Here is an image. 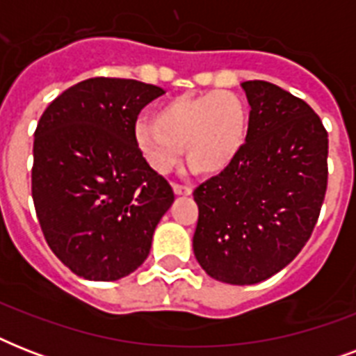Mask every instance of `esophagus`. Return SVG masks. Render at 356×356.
Listing matches in <instances>:
<instances>
[{"label": "esophagus", "instance_id": "obj_1", "mask_svg": "<svg viewBox=\"0 0 356 356\" xmlns=\"http://www.w3.org/2000/svg\"><path fill=\"white\" fill-rule=\"evenodd\" d=\"M173 192H175V195H190L192 194V188L190 186H184V184H173Z\"/></svg>", "mask_w": 356, "mask_h": 356}]
</instances>
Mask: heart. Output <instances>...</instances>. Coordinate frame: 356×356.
Masks as SVG:
<instances>
[{
    "label": "heart",
    "instance_id": "1",
    "mask_svg": "<svg viewBox=\"0 0 356 356\" xmlns=\"http://www.w3.org/2000/svg\"><path fill=\"white\" fill-rule=\"evenodd\" d=\"M155 118H140L133 136L140 155L156 173H168L184 153L192 168L214 175L240 155L249 131V114L233 92L181 96L155 108Z\"/></svg>",
    "mask_w": 356,
    "mask_h": 356
}]
</instances>
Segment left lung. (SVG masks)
I'll list each match as a JSON object with an SVG mask.
<instances>
[{
	"label": "left lung",
	"mask_w": 356,
	"mask_h": 356,
	"mask_svg": "<svg viewBox=\"0 0 356 356\" xmlns=\"http://www.w3.org/2000/svg\"><path fill=\"white\" fill-rule=\"evenodd\" d=\"M248 140L236 161L194 190V254L227 284H257L292 262L310 238L327 190L329 140L320 116L266 81L242 83Z\"/></svg>",
	"instance_id": "8db88e82"
}]
</instances>
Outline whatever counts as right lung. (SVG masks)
<instances>
[{
	"mask_svg": "<svg viewBox=\"0 0 356 356\" xmlns=\"http://www.w3.org/2000/svg\"><path fill=\"white\" fill-rule=\"evenodd\" d=\"M161 86L81 81L44 111L35 131L31 190L47 245L75 275L118 281L144 264L175 195L134 144L140 111Z\"/></svg>",
	"mask_w": 356,
	"mask_h": 356,
	"instance_id": "obj_1",
	"label": "right lung"
}]
</instances>
